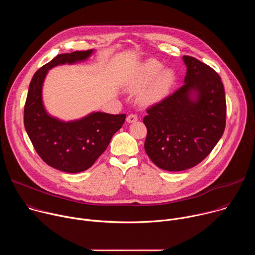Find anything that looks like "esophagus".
<instances>
[{
	"instance_id": "esophagus-1",
	"label": "esophagus",
	"mask_w": 255,
	"mask_h": 255,
	"mask_svg": "<svg viewBox=\"0 0 255 255\" xmlns=\"http://www.w3.org/2000/svg\"><path fill=\"white\" fill-rule=\"evenodd\" d=\"M138 120V117H137V115H135V114H130V115H128V117H127V119H126V121L128 122V123H134V122H136Z\"/></svg>"
}]
</instances>
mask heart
<instances>
[{
	"label": "heart",
	"instance_id": "1",
	"mask_svg": "<svg viewBox=\"0 0 255 255\" xmlns=\"http://www.w3.org/2000/svg\"><path fill=\"white\" fill-rule=\"evenodd\" d=\"M162 63L156 59H148L140 64L127 81L126 88L130 91L143 89L139 95L144 104H152L163 99L169 92L174 77L172 71L163 69Z\"/></svg>",
	"mask_w": 255,
	"mask_h": 255
}]
</instances>
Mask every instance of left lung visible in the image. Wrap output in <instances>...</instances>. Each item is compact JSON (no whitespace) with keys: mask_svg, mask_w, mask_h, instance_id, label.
Returning <instances> with one entry per match:
<instances>
[{"mask_svg":"<svg viewBox=\"0 0 255 255\" xmlns=\"http://www.w3.org/2000/svg\"><path fill=\"white\" fill-rule=\"evenodd\" d=\"M185 85L149 107L144 148L161 169L196 166L213 150L226 126L224 86L217 72L195 57H183Z\"/></svg>","mask_w":255,"mask_h":255,"instance_id":"left-lung-1","label":"left lung"}]
</instances>
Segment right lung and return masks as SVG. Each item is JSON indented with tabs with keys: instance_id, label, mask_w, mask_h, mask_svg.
I'll return each mask as SVG.
<instances>
[{
	"instance_id": "right-lung-1",
	"label": "right lung",
	"mask_w": 255,
	"mask_h": 255,
	"mask_svg": "<svg viewBox=\"0 0 255 255\" xmlns=\"http://www.w3.org/2000/svg\"><path fill=\"white\" fill-rule=\"evenodd\" d=\"M92 53L91 49L58 54L40 67L31 80L24 106V126L36 152L46 164L64 172L90 168L126 119L125 114L96 112L77 121L62 122L46 113L42 85L48 69L85 60Z\"/></svg>"
}]
</instances>
